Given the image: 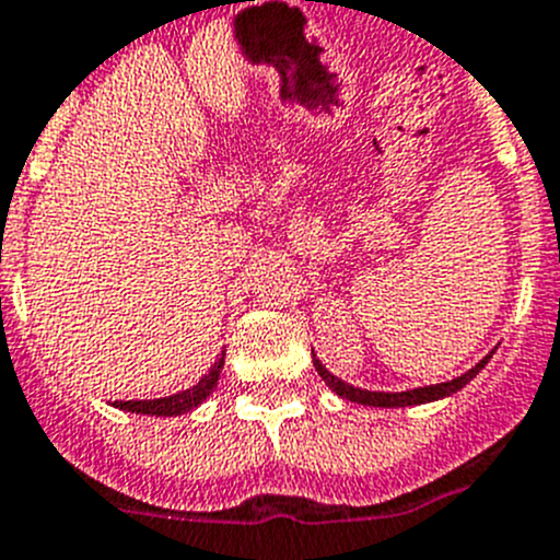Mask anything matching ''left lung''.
Masks as SVG:
<instances>
[{
  "label": "left lung",
  "instance_id": "obj_1",
  "mask_svg": "<svg viewBox=\"0 0 560 560\" xmlns=\"http://www.w3.org/2000/svg\"><path fill=\"white\" fill-rule=\"evenodd\" d=\"M490 361L488 358H482V361L476 363L474 369H468L465 374H459V377H454V381L448 383H436V386H422V388H408V392H366V388H354L349 386V383H343L340 377H335V374H329L327 369H324V363L318 361L313 354V363H315V372L320 374V381L327 383L329 388H332L335 395L343 397V400H352V402H361V406H377V408H402V406H420V402H431V400H440V397H451L456 395L462 386H468L470 381H474L476 374L482 372L485 363Z\"/></svg>",
  "mask_w": 560,
  "mask_h": 560
}]
</instances>
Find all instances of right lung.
Here are the masks:
<instances>
[{
    "label": "right lung",
    "mask_w": 560,
    "mask_h": 560,
    "mask_svg": "<svg viewBox=\"0 0 560 560\" xmlns=\"http://www.w3.org/2000/svg\"><path fill=\"white\" fill-rule=\"evenodd\" d=\"M225 366V352L217 358V363L211 366V372L197 383V386L186 388V392H177V395L160 397V400H115L112 406L120 408V411H132V415H152V417H177L186 415L191 408H197L199 402L206 400L217 388V381H220V372Z\"/></svg>",
    "instance_id": "1"
}]
</instances>
